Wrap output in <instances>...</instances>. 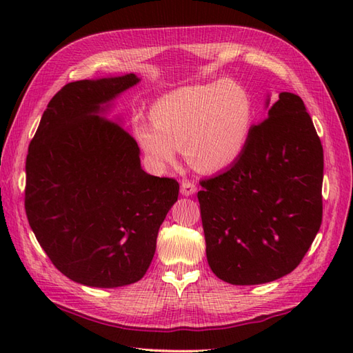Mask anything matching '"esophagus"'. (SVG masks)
Masks as SVG:
<instances>
[{
  "mask_svg": "<svg viewBox=\"0 0 353 353\" xmlns=\"http://www.w3.org/2000/svg\"><path fill=\"white\" fill-rule=\"evenodd\" d=\"M196 191H197V188H196V185H194L192 182H183L181 185V192H182V196H185V197L192 196V194L196 192Z\"/></svg>",
  "mask_w": 353,
  "mask_h": 353,
  "instance_id": "1",
  "label": "esophagus"
}]
</instances>
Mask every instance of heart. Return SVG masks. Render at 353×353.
Segmentation results:
<instances>
[{
	"label": "heart",
	"instance_id": "heart-1",
	"mask_svg": "<svg viewBox=\"0 0 353 353\" xmlns=\"http://www.w3.org/2000/svg\"><path fill=\"white\" fill-rule=\"evenodd\" d=\"M150 115L153 123H134L133 134L154 167H172L185 150L191 167L211 174L232 167L244 152L253 103L243 85L220 79L168 92Z\"/></svg>",
	"mask_w": 353,
	"mask_h": 353
}]
</instances>
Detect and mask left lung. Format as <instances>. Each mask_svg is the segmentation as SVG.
<instances>
[{
    "label": "left lung",
    "mask_w": 353,
    "mask_h": 353,
    "mask_svg": "<svg viewBox=\"0 0 353 353\" xmlns=\"http://www.w3.org/2000/svg\"><path fill=\"white\" fill-rule=\"evenodd\" d=\"M321 183L323 147L312 119L301 97L281 92L267 119L250 129L238 161L200 182L214 274L232 285H258L291 273L320 229Z\"/></svg>",
    "instance_id": "left-lung-1"
}]
</instances>
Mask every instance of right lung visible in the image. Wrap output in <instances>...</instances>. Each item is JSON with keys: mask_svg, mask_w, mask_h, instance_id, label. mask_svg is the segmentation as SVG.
<instances>
[{"mask_svg": "<svg viewBox=\"0 0 353 353\" xmlns=\"http://www.w3.org/2000/svg\"><path fill=\"white\" fill-rule=\"evenodd\" d=\"M134 74L65 85L45 109L26 162V214L71 281L117 288L142 279L179 197L174 179L141 168L139 147L106 117Z\"/></svg>", "mask_w": 353, "mask_h": 353, "instance_id": "obj_1", "label": "right lung"}]
</instances>
